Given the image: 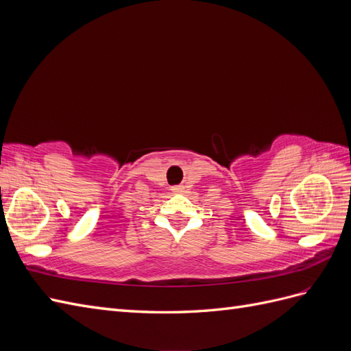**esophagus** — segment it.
<instances>
[{"label": "esophagus", "instance_id": "34e87169", "mask_svg": "<svg viewBox=\"0 0 351 351\" xmlns=\"http://www.w3.org/2000/svg\"><path fill=\"white\" fill-rule=\"evenodd\" d=\"M173 192L174 193H183L184 192V186H174L173 187Z\"/></svg>", "mask_w": 351, "mask_h": 351}]
</instances>
